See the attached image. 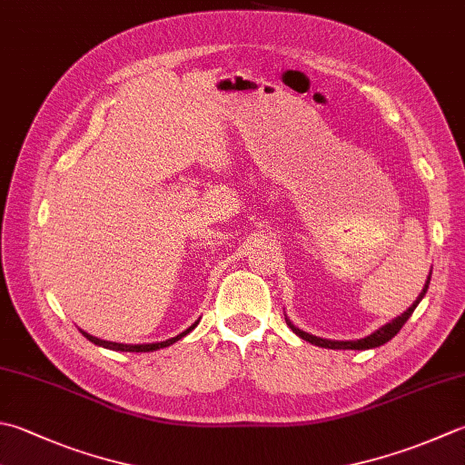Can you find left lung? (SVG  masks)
<instances>
[{
  "instance_id": "left-lung-1",
  "label": "left lung",
  "mask_w": 465,
  "mask_h": 465,
  "mask_svg": "<svg viewBox=\"0 0 465 465\" xmlns=\"http://www.w3.org/2000/svg\"><path fill=\"white\" fill-rule=\"evenodd\" d=\"M430 280H431V272H430V276H427V282H425V286H423V290H421V294L417 296L415 302H413L411 306H409L401 316L393 318V321L383 324V326H381V329H377L375 332H371L369 336H365V339H357V341H331V339H321V336H314V334H311V332H304L302 329H298V326H294L292 322H290L288 316H286V324L290 326V329H292V332H296V334L300 336V339L306 341V342H311V344H316V347H322V349H334V351H367V349H377V347H381V344L389 342L399 331L403 329V324L409 321V316L413 314L417 304H420L421 300H423V296H425V292H427V288H430Z\"/></svg>"
}]
</instances>
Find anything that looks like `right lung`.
<instances>
[{
    "instance_id": "obj_1",
    "label": "right lung",
    "mask_w": 465,
    "mask_h": 465,
    "mask_svg": "<svg viewBox=\"0 0 465 465\" xmlns=\"http://www.w3.org/2000/svg\"><path fill=\"white\" fill-rule=\"evenodd\" d=\"M199 324V321H195L193 324L189 326V329H185L183 332H179L177 336H173V339H167V341H161V342H147V344H124V342H113V341H103V339H96V336L88 334L84 331H80L82 334L86 336V339L90 342H94L96 347H103V349H111V351H123V352H153V351H159V349H165V347H171L173 342H177L183 339L185 334H189L191 331L195 329V326Z\"/></svg>"
}]
</instances>
